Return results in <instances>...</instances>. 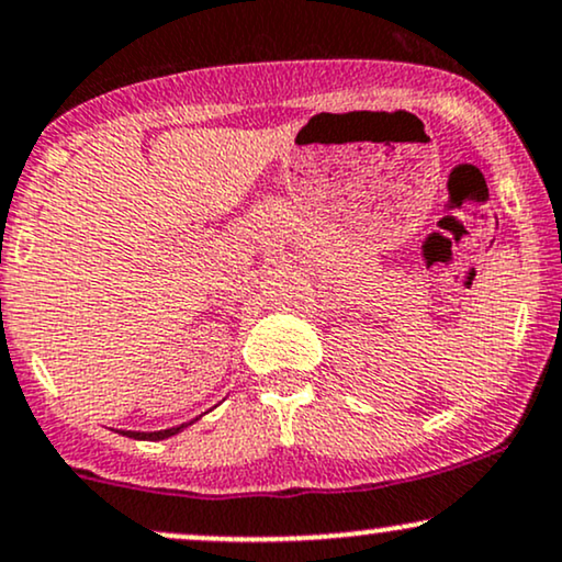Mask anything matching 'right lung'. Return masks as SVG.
I'll return each instance as SVG.
<instances>
[{"label": "right lung", "instance_id": "1", "mask_svg": "<svg viewBox=\"0 0 562 562\" xmlns=\"http://www.w3.org/2000/svg\"><path fill=\"white\" fill-rule=\"evenodd\" d=\"M193 422H195V418H193ZM193 422L180 424V427H172V429H159V431H123V435L133 437V439H151V442H157V439H167V437L178 435V431H182L186 427H191Z\"/></svg>", "mask_w": 562, "mask_h": 562}]
</instances>
